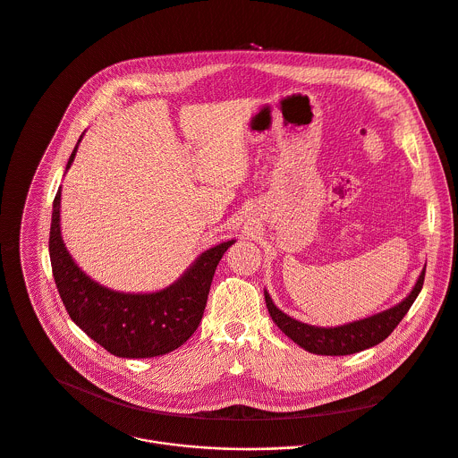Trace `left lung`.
Masks as SVG:
<instances>
[{
    "label": "left lung",
    "instance_id": "obj_1",
    "mask_svg": "<svg viewBox=\"0 0 458 458\" xmlns=\"http://www.w3.org/2000/svg\"><path fill=\"white\" fill-rule=\"evenodd\" d=\"M424 272H426V267L417 277L411 292L399 304L385 311H379L376 315H370L367 318L354 320L336 327H318V326L304 324L292 318L272 302V297L268 295L267 290H265V302L277 327L288 338H292L297 345H301L304 351L313 354H326V356H344V354L360 352L363 349L377 345L394 331V327L401 322V318L406 315V311L417 299L424 283Z\"/></svg>",
    "mask_w": 458,
    "mask_h": 458
}]
</instances>
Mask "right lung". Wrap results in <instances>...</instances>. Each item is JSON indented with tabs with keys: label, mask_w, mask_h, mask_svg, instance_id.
Returning a JSON list of instances; mask_svg holds the SVG:
<instances>
[{
	"label": "right lung",
	"mask_w": 458,
	"mask_h": 458,
	"mask_svg": "<svg viewBox=\"0 0 458 458\" xmlns=\"http://www.w3.org/2000/svg\"><path fill=\"white\" fill-rule=\"evenodd\" d=\"M81 136L79 143L82 141ZM79 143L66 165L70 170ZM236 240L204 250L170 286L152 293L111 290L75 263L61 234V188L54 200L50 259L61 299L72 320L120 358H154L181 347L199 327L211 281L224 252Z\"/></svg>",
	"instance_id": "right-lung-1"
}]
</instances>
